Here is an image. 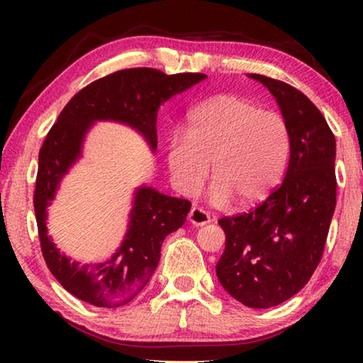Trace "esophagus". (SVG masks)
I'll return each instance as SVG.
<instances>
[{
  "label": "esophagus",
  "instance_id": "1",
  "mask_svg": "<svg viewBox=\"0 0 363 363\" xmlns=\"http://www.w3.org/2000/svg\"><path fill=\"white\" fill-rule=\"evenodd\" d=\"M189 220L194 225H205V224L210 223L211 218L205 210H201V208H199V206H194L189 213Z\"/></svg>",
  "mask_w": 363,
  "mask_h": 363
}]
</instances>
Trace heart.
Returning <instances> with one entry per match:
<instances>
[{
  "instance_id": "1",
  "label": "heart",
  "mask_w": 363,
  "mask_h": 363,
  "mask_svg": "<svg viewBox=\"0 0 363 363\" xmlns=\"http://www.w3.org/2000/svg\"><path fill=\"white\" fill-rule=\"evenodd\" d=\"M290 133L284 116L261 110L243 97L223 94L196 107L187 133L168 144V167L176 189L195 195L208 173L214 205L232 199L240 206L266 199L286 168Z\"/></svg>"
}]
</instances>
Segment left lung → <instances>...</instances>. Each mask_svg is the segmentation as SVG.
<instances>
[{
  "instance_id": "left-lung-1",
  "label": "left lung",
  "mask_w": 363,
  "mask_h": 363,
  "mask_svg": "<svg viewBox=\"0 0 363 363\" xmlns=\"http://www.w3.org/2000/svg\"><path fill=\"white\" fill-rule=\"evenodd\" d=\"M277 99L290 133L284 182L261 205L218 223L225 250L216 264L224 290L267 309L294 296L317 269L336 206V140L325 116L291 84L257 73Z\"/></svg>"
}]
</instances>
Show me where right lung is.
Instances as JSON below:
<instances>
[{"label": "right lung", "instance_id": "right-lung-1", "mask_svg": "<svg viewBox=\"0 0 363 363\" xmlns=\"http://www.w3.org/2000/svg\"><path fill=\"white\" fill-rule=\"evenodd\" d=\"M205 73H176L138 67L96 79L72 97L43 143L38 155L33 206L41 253L49 270L73 296L97 307H120L150 280L168 233L179 229L190 211L189 200L174 199L152 187L138 189L130 229L112 259L78 264L60 255L46 230V208L62 176L82 152L86 131L96 120L126 123L157 149L160 104L205 79Z\"/></svg>", "mask_w": 363, "mask_h": 363}]
</instances>
